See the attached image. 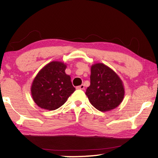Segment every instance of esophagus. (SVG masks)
<instances>
[{"instance_id":"34e87169","label":"esophagus","mask_w":158,"mask_h":158,"mask_svg":"<svg viewBox=\"0 0 158 158\" xmlns=\"http://www.w3.org/2000/svg\"><path fill=\"white\" fill-rule=\"evenodd\" d=\"M84 84H81V85H79V86L77 87V89H81V90H84Z\"/></svg>"}]
</instances>
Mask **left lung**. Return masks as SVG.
<instances>
[{"instance_id":"8db88e82","label":"left lung","mask_w":158,"mask_h":158,"mask_svg":"<svg viewBox=\"0 0 158 158\" xmlns=\"http://www.w3.org/2000/svg\"><path fill=\"white\" fill-rule=\"evenodd\" d=\"M90 85L85 95L91 105L100 111H109L122 102L124 85L119 76L103 63L93 64L90 69Z\"/></svg>"}]
</instances>
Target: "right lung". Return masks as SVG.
I'll return each mask as SVG.
<instances>
[{"instance_id": "right-lung-1", "label": "right lung", "mask_w": 158, "mask_h": 158, "mask_svg": "<svg viewBox=\"0 0 158 158\" xmlns=\"http://www.w3.org/2000/svg\"><path fill=\"white\" fill-rule=\"evenodd\" d=\"M67 65L52 61L43 67L33 79L32 98L40 107L52 111L59 108L74 92L71 77L65 73Z\"/></svg>"}]
</instances>
